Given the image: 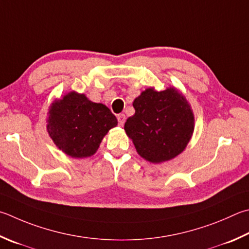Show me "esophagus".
I'll return each mask as SVG.
<instances>
[{"instance_id": "esophagus-1", "label": "esophagus", "mask_w": 249, "mask_h": 249, "mask_svg": "<svg viewBox=\"0 0 249 249\" xmlns=\"http://www.w3.org/2000/svg\"><path fill=\"white\" fill-rule=\"evenodd\" d=\"M125 120H126L125 114H119V115H117V121H119V125L120 126H123L124 125Z\"/></svg>"}]
</instances>
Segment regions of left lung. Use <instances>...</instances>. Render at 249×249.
I'll use <instances>...</instances> for the list:
<instances>
[{
    "label": "left lung",
    "instance_id": "1",
    "mask_svg": "<svg viewBox=\"0 0 249 249\" xmlns=\"http://www.w3.org/2000/svg\"><path fill=\"white\" fill-rule=\"evenodd\" d=\"M135 114L124 129L143 159L160 163L179 155L191 139L194 115L191 107L174 88H149L134 100Z\"/></svg>",
    "mask_w": 249,
    "mask_h": 249
}]
</instances>
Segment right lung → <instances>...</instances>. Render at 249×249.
<instances>
[{
    "mask_svg": "<svg viewBox=\"0 0 249 249\" xmlns=\"http://www.w3.org/2000/svg\"><path fill=\"white\" fill-rule=\"evenodd\" d=\"M49 113V135L62 151L73 158L93 155L105 135L117 125L109 107L74 91L53 103Z\"/></svg>",
    "mask_w": 249,
    "mask_h": 249,
    "instance_id": "add662e5",
    "label": "right lung"
}]
</instances>
